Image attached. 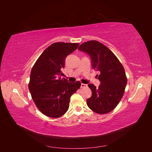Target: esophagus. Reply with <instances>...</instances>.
Instances as JSON below:
<instances>
[{
    "instance_id": "1",
    "label": "esophagus",
    "mask_w": 152,
    "mask_h": 152,
    "mask_svg": "<svg viewBox=\"0 0 152 152\" xmlns=\"http://www.w3.org/2000/svg\"><path fill=\"white\" fill-rule=\"evenodd\" d=\"M87 84H81V87H87Z\"/></svg>"
}]
</instances>
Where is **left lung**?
Wrapping results in <instances>:
<instances>
[{
  "label": "left lung",
  "instance_id": "obj_1",
  "mask_svg": "<svg viewBox=\"0 0 152 152\" xmlns=\"http://www.w3.org/2000/svg\"><path fill=\"white\" fill-rule=\"evenodd\" d=\"M78 49L89 55L92 68L100 73L96 75L100 81L98 87L88 84L92 96L87 99V106L99 114L110 112L120 102L127 82L122 65L111 50L98 41L84 42Z\"/></svg>",
  "mask_w": 152,
  "mask_h": 152
}]
</instances>
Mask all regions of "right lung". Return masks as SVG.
Wrapping results in <instances>:
<instances>
[{
  "mask_svg": "<svg viewBox=\"0 0 152 152\" xmlns=\"http://www.w3.org/2000/svg\"><path fill=\"white\" fill-rule=\"evenodd\" d=\"M78 47V43H54L42 53L31 69L28 89L37 107L45 115L58 118L65 114L72 95L80 88L79 81L68 82L61 77L66 56Z\"/></svg>",
  "mask_w": 152,
  "mask_h": 152,
  "instance_id": "right-lung-1",
  "label": "right lung"
}]
</instances>
